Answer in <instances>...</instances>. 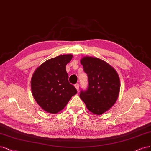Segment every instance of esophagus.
<instances>
[{"mask_svg": "<svg viewBox=\"0 0 151 151\" xmlns=\"http://www.w3.org/2000/svg\"><path fill=\"white\" fill-rule=\"evenodd\" d=\"M74 86H75V87L76 88V89H77V91H79V84H76Z\"/></svg>", "mask_w": 151, "mask_h": 151, "instance_id": "34e87169", "label": "esophagus"}]
</instances>
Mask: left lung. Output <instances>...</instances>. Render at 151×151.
<instances>
[{"label":"left lung","mask_w":151,"mask_h":151,"mask_svg":"<svg viewBox=\"0 0 151 151\" xmlns=\"http://www.w3.org/2000/svg\"><path fill=\"white\" fill-rule=\"evenodd\" d=\"M81 63L88 77V87L81 91L80 97L88 110L101 115L117 99L120 91L119 76L112 67L100 59L84 57Z\"/></svg>","instance_id":"left-lung-1"}]
</instances>
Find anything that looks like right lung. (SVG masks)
I'll list each match as a JSON object with an SVG mask.
<instances>
[{"label": "right lung", "instance_id": "obj_1", "mask_svg": "<svg viewBox=\"0 0 151 151\" xmlns=\"http://www.w3.org/2000/svg\"><path fill=\"white\" fill-rule=\"evenodd\" d=\"M72 58L71 54L59 55L46 60L34 72L31 79L32 95L46 112H59L77 92L69 82L65 69Z\"/></svg>", "mask_w": 151, "mask_h": 151}]
</instances>
